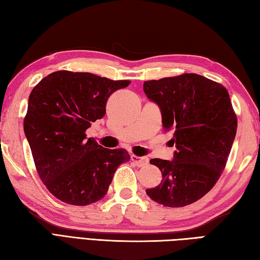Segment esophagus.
<instances>
[{
  "instance_id": "34e87169",
  "label": "esophagus",
  "mask_w": 260,
  "mask_h": 260,
  "mask_svg": "<svg viewBox=\"0 0 260 260\" xmlns=\"http://www.w3.org/2000/svg\"><path fill=\"white\" fill-rule=\"evenodd\" d=\"M131 160L133 161L137 167H144V166L149 164V159H147V157L137 156V155H134V154L131 156Z\"/></svg>"
}]
</instances>
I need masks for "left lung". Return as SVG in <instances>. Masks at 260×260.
Listing matches in <instances>:
<instances>
[{
	"mask_svg": "<svg viewBox=\"0 0 260 260\" xmlns=\"http://www.w3.org/2000/svg\"><path fill=\"white\" fill-rule=\"evenodd\" d=\"M147 98L160 107L165 131L174 132V160L152 159L162 181L146 194L168 207L187 206L206 195L224 170L238 119L228 90L200 74L145 81Z\"/></svg>",
	"mask_w": 260,
	"mask_h": 260,
	"instance_id": "obj_1",
	"label": "left lung"
}]
</instances>
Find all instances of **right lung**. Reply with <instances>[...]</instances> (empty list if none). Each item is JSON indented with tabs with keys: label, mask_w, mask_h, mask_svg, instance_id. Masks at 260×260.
<instances>
[{
	"label": "right lung",
	"mask_w": 260,
	"mask_h": 260,
	"mask_svg": "<svg viewBox=\"0 0 260 260\" xmlns=\"http://www.w3.org/2000/svg\"><path fill=\"white\" fill-rule=\"evenodd\" d=\"M128 80L57 71L32 89L23 129L40 179L66 204L84 206L104 198L117 168L129 161L125 149L109 150L85 131L106 114V104Z\"/></svg>",
	"instance_id": "add662e5"
}]
</instances>
